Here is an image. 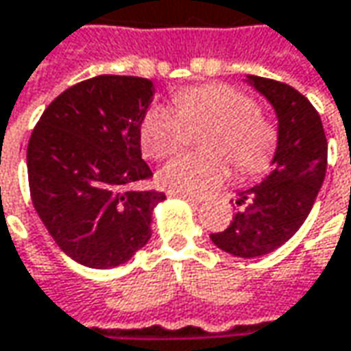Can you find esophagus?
Masks as SVG:
<instances>
[{"label":"esophagus","instance_id":"1","mask_svg":"<svg viewBox=\"0 0 351 351\" xmlns=\"http://www.w3.org/2000/svg\"><path fill=\"white\" fill-rule=\"evenodd\" d=\"M171 196H178V198L186 199L190 204H202V198H199V196H192V194H186V192H171Z\"/></svg>","mask_w":351,"mask_h":351}]
</instances>
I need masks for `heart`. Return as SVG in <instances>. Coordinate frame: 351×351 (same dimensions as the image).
Segmentation results:
<instances>
[{"label":"heart","mask_w":351,"mask_h":351,"mask_svg":"<svg viewBox=\"0 0 351 351\" xmlns=\"http://www.w3.org/2000/svg\"><path fill=\"white\" fill-rule=\"evenodd\" d=\"M212 124L206 147L213 153H180L165 165L159 180L171 192L204 194L229 175V161L241 173H256L272 159L276 134L258 114L256 103L223 83L188 87L176 95V110L153 104L141 118V149L152 159H165L182 147L186 126Z\"/></svg>","instance_id":"heart-1"}]
</instances>
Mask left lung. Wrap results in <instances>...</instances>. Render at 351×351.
<instances>
[{"instance_id": "left-lung-1", "label": "left lung", "mask_w": 351, "mask_h": 351, "mask_svg": "<svg viewBox=\"0 0 351 351\" xmlns=\"http://www.w3.org/2000/svg\"><path fill=\"white\" fill-rule=\"evenodd\" d=\"M280 120L274 169L264 182L239 192L227 229L212 233L217 247L241 258L268 254L295 235L307 219L326 175L328 143L317 108L282 81L250 75Z\"/></svg>"}]
</instances>
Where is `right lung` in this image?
Returning a JSON list of instances; mask_svg holds the SVG:
<instances>
[{
  "label": "right lung",
  "instance_id": "add662e5",
  "mask_svg": "<svg viewBox=\"0 0 351 351\" xmlns=\"http://www.w3.org/2000/svg\"><path fill=\"white\" fill-rule=\"evenodd\" d=\"M153 81L97 75L58 95L27 147L31 199L58 247L83 266L124 264L152 237L163 192L141 190L153 175L141 159L139 124Z\"/></svg>",
  "mask_w": 351,
  "mask_h": 351
}]
</instances>
